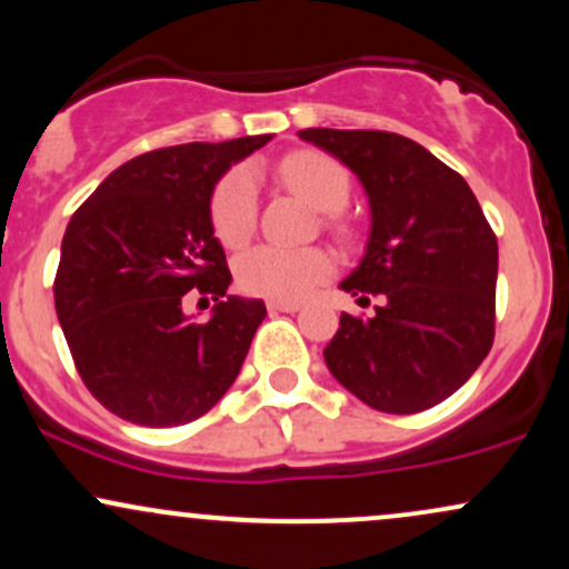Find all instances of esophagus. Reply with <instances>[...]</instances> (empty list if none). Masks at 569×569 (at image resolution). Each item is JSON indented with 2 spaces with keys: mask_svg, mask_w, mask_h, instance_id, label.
<instances>
[{
  "mask_svg": "<svg viewBox=\"0 0 569 569\" xmlns=\"http://www.w3.org/2000/svg\"><path fill=\"white\" fill-rule=\"evenodd\" d=\"M270 307V312H297L299 310V302H283V299H270L267 302Z\"/></svg>",
  "mask_w": 569,
  "mask_h": 569,
  "instance_id": "1",
  "label": "esophagus"
}]
</instances>
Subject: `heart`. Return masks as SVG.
<instances>
[{
    "label": "heart",
    "instance_id": "b5f03b06",
    "mask_svg": "<svg viewBox=\"0 0 569 569\" xmlns=\"http://www.w3.org/2000/svg\"><path fill=\"white\" fill-rule=\"evenodd\" d=\"M286 184L323 213L342 211L350 198V173L321 152H297L280 166ZM211 221L224 246H240L257 227V176L234 168L219 181L211 200ZM335 272L323 248L257 246L238 259V280L248 293L297 302Z\"/></svg>",
    "mask_w": 569,
    "mask_h": 569
}]
</instances>
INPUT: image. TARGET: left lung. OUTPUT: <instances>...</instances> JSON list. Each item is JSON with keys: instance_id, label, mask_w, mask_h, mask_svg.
I'll use <instances>...</instances> for the list:
<instances>
[{"instance_id": "obj_1", "label": "left lung", "mask_w": 569, "mask_h": 569, "mask_svg": "<svg viewBox=\"0 0 569 569\" xmlns=\"http://www.w3.org/2000/svg\"><path fill=\"white\" fill-rule=\"evenodd\" d=\"M369 198L363 259L339 283L371 318L342 312L323 358L371 409L415 415L455 393L495 339L498 238L460 173L417 141L385 130L307 128Z\"/></svg>"}]
</instances>
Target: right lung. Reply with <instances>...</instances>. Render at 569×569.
I'll return each mask as SVG.
<instances>
[{"mask_svg":"<svg viewBox=\"0 0 569 569\" xmlns=\"http://www.w3.org/2000/svg\"><path fill=\"white\" fill-rule=\"evenodd\" d=\"M272 139L179 143L128 160L71 217L56 272V312L74 367L122 420L171 428L230 390L267 307L227 293L211 198L230 166ZM192 288L218 302L208 322L183 316Z\"/></svg>","mask_w":569,"mask_h":569,"instance_id":"right-lung-1","label":"right lung"}]
</instances>
